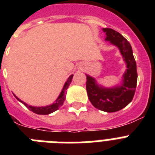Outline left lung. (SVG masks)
<instances>
[{"label": "left lung", "instance_id": "1", "mask_svg": "<svg viewBox=\"0 0 155 155\" xmlns=\"http://www.w3.org/2000/svg\"><path fill=\"white\" fill-rule=\"evenodd\" d=\"M103 30L106 33L105 39L120 49L127 69L123 75V83L120 87L104 88L98 86L93 78L87 75L86 89L88 99L95 108L113 113L122 109L132 101L137 86V65L130 42L113 29L104 28Z\"/></svg>", "mask_w": 155, "mask_h": 155}]
</instances>
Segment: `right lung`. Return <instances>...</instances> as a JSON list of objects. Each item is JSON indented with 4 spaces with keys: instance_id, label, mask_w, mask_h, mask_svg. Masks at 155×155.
I'll use <instances>...</instances> for the list:
<instances>
[{
    "instance_id": "add662e5",
    "label": "right lung",
    "mask_w": 155,
    "mask_h": 155,
    "mask_svg": "<svg viewBox=\"0 0 155 155\" xmlns=\"http://www.w3.org/2000/svg\"><path fill=\"white\" fill-rule=\"evenodd\" d=\"M73 75H70V77L68 78V80H67V82L65 83V84H64V87H63V90H62V92H61L60 95H59V97H58V99L56 100L55 103H54L53 104L49 106H46V107H33V106H30L28 105L27 104L24 103L23 101H21L20 99H18V97H16V98L21 101V103H23L25 104L26 107H27L30 111H32L33 113H37V114H41V115H47V114H50V113H53L54 111L58 110V108H60L61 106L63 105V102L65 101L66 98V90L68 89V86L70 85L71 82V80H72Z\"/></svg>"
}]
</instances>
